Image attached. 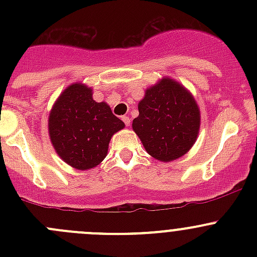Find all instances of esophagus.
Masks as SVG:
<instances>
[{
	"mask_svg": "<svg viewBox=\"0 0 257 257\" xmlns=\"http://www.w3.org/2000/svg\"><path fill=\"white\" fill-rule=\"evenodd\" d=\"M121 120L124 121V124H125L126 126H129V125H131V118H129L128 115H124V116H121Z\"/></svg>",
	"mask_w": 257,
	"mask_h": 257,
	"instance_id": "obj_1",
	"label": "esophagus"
}]
</instances>
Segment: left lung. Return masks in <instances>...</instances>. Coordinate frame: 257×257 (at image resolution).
<instances>
[{"mask_svg":"<svg viewBox=\"0 0 257 257\" xmlns=\"http://www.w3.org/2000/svg\"><path fill=\"white\" fill-rule=\"evenodd\" d=\"M138 109L132 126L154 159L173 162L195 144L200 109L193 94L175 79L163 77L147 88Z\"/></svg>","mask_w":257,"mask_h":257,"instance_id":"8db88e82","label":"left lung"}]
</instances>
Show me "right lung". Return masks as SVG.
Wrapping results in <instances>:
<instances>
[{"label": "right lung", "mask_w": 257, "mask_h": 257, "mask_svg": "<svg viewBox=\"0 0 257 257\" xmlns=\"http://www.w3.org/2000/svg\"><path fill=\"white\" fill-rule=\"evenodd\" d=\"M92 95L90 87L72 83L57 98L48 116L54 150L64 163L78 170L100 164L112 137L125 126L107 103L95 102Z\"/></svg>", "instance_id": "1"}]
</instances>
